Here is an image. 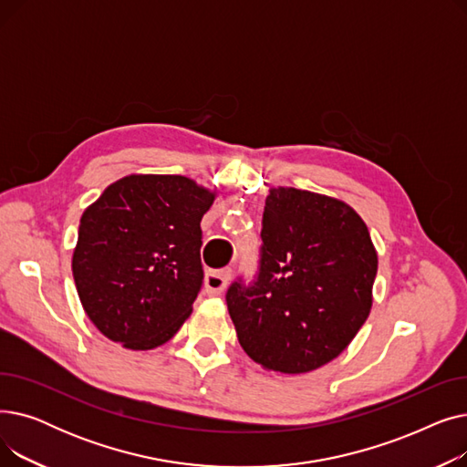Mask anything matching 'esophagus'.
<instances>
[{
    "instance_id": "esophagus-1",
    "label": "esophagus",
    "mask_w": 467,
    "mask_h": 467,
    "mask_svg": "<svg viewBox=\"0 0 467 467\" xmlns=\"http://www.w3.org/2000/svg\"><path fill=\"white\" fill-rule=\"evenodd\" d=\"M231 268H221V271H208L204 276V287L208 296H219L229 284Z\"/></svg>"
}]
</instances>
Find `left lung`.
I'll list each match as a JSON object with an SVG mask.
<instances>
[{
    "mask_svg": "<svg viewBox=\"0 0 467 467\" xmlns=\"http://www.w3.org/2000/svg\"><path fill=\"white\" fill-rule=\"evenodd\" d=\"M261 238L257 278L234 282L225 297L238 342L266 371H314L350 345L371 312V234L347 202L275 187Z\"/></svg>",
    "mask_w": 467,
    "mask_h": 467,
    "instance_id": "left-lung-1",
    "label": "left lung"
}]
</instances>
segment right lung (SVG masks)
<instances>
[{
  "label": "right lung",
  "mask_w": 467,
  "mask_h": 467,
  "mask_svg": "<svg viewBox=\"0 0 467 467\" xmlns=\"http://www.w3.org/2000/svg\"><path fill=\"white\" fill-rule=\"evenodd\" d=\"M213 199L185 176L132 174L83 212L71 271L98 331L130 350L178 333L202 287L201 221Z\"/></svg>",
  "instance_id": "add662e5"
}]
</instances>
